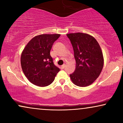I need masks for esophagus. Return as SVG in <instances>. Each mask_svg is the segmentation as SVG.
<instances>
[{"instance_id": "1", "label": "esophagus", "mask_w": 123, "mask_h": 123, "mask_svg": "<svg viewBox=\"0 0 123 123\" xmlns=\"http://www.w3.org/2000/svg\"><path fill=\"white\" fill-rule=\"evenodd\" d=\"M65 67V64H63V65H62V67H61V68L62 69H64Z\"/></svg>"}]
</instances>
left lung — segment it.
Wrapping results in <instances>:
<instances>
[{"label":"left lung","mask_w":123,"mask_h":123,"mask_svg":"<svg viewBox=\"0 0 123 123\" xmlns=\"http://www.w3.org/2000/svg\"><path fill=\"white\" fill-rule=\"evenodd\" d=\"M74 50L75 69L70 77L77 86L86 87L98 78L104 67L100 45L91 35L81 32L67 34Z\"/></svg>","instance_id":"obj_1"}]
</instances>
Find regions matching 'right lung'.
I'll use <instances>...</instances> for the list:
<instances>
[{
  "mask_svg": "<svg viewBox=\"0 0 123 123\" xmlns=\"http://www.w3.org/2000/svg\"><path fill=\"white\" fill-rule=\"evenodd\" d=\"M60 34H43L32 38L23 50L21 64L25 76L33 85L45 87L53 83L59 68L50 54Z\"/></svg>",
  "mask_w": 123,
  "mask_h": 123,
  "instance_id": "1",
  "label": "right lung"
}]
</instances>
